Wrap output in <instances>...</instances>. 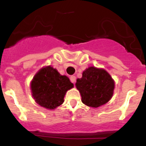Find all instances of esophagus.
Segmentation results:
<instances>
[{
  "mask_svg": "<svg viewBox=\"0 0 146 146\" xmlns=\"http://www.w3.org/2000/svg\"><path fill=\"white\" fill-rule=\"evenodd\" d=\"M70 81H71L75 85V82H76V76H70Z\"/></svg>",
  "mask_w": 146,
  "mask_h": 146,
  "instance_id": "obj_1",
  "label": "esophagus"
}]
</instances>
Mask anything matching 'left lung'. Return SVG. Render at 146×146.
<instances>
[{
	"label": "left lung",
	"instance_id": "1",
	"mask_svg": "<svg viewBox=\"0 0 146 146\" xmlns=\"http://www.w3.org/2000/svg\"><path fill=\"white\" fill-rule=\"evenodd\" d=\"M76 86L81 95L82 102L97 108L110 100L114 81L105 70L92 66L84 70L82 77L76 80Z\"/></svg>",
	"mask_w": 146,
	"mask_h": 146
}]
</instances>
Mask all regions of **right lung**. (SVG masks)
Returning a JSON list of instances; mask_svg holds the SVG:
<instances>
[{"mask_svg": "<svg viewBox=\"0 0 146 146\" xmlns=\"http://www.w3.org/2000/svg\"><path fill=\"white\" fill-rule=\"evenodd\" d=\"M73 87V84L67 76H61L50 66L40 69L31 82L35 102L48 110H54L62 104L66 92Z\"/></svg>", "mask_w": 146, "mask_h": 146, "instance_id": "add662e5", "label": "right lung"}]
</instances>
